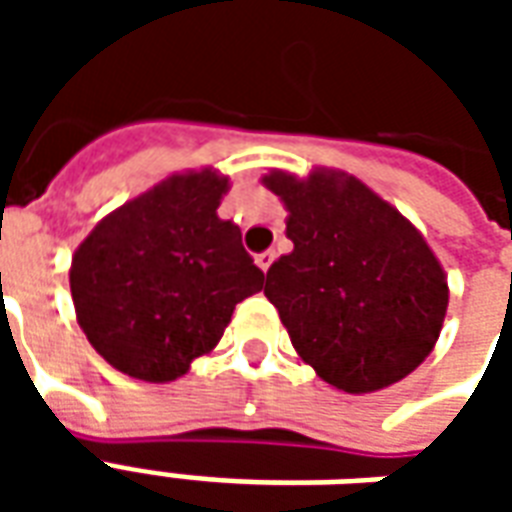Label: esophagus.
Returning a JSON list of instances; mask_svg holds the SVG:
<instances>
[{"instance_id":"1","label":"esophagus","mask_w":512,"mask_h":512,"mask_svg":"<svg viewBox=\"0 0 512 512\" xmlns=\"http://www.w3.org/2000/svg\"><path fill=\"white\" fill-rule=\"evenodd\" d=\"M274 249H268V252H260V255H257V266L263 268V271H268V268H271V263H274Z\"/></svg>"}]
</instances>
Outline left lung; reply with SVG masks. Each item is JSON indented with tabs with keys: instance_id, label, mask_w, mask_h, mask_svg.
Segmentation results:
<instances>
[{
	"instance_id": "1",
	"label": "left lung",
	"mask_w": 512,
	"mask_h": 512,
	"mask_svg": "<svg viewBox=\"0 0 512 512\" xmlns=\"http://www.w3.org/2000/svg\"><path fill=\"white\" fill-rule=\"evenodd\" d=\"M288 205L293 252L263 293L326 384L359 395L406 378L439 340L447 279L425 238L356 178L268 175Z\"/></svg>"
}]
</instances>
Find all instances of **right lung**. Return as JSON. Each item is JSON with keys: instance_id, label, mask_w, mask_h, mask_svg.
I'll return each instance as SVG.
<instances>
[{"instance_id": "1", "label": "right lung", "mask_w": 512, "mask_h": 512, "mask_svg": "<svg viewBox=\"0 0 512 512\" xmlns=\"http://www.w3.org/2000/svg\"><path fill=\"white\" fill-rule=\"evenodd\" d=\"M227 178L172 175L126 202L76 249L71 296L106 362L142 381H175L222 340L235 304L266 274L241 230L216 216Z\"/></svg>"}]
</instances>
